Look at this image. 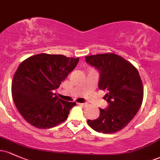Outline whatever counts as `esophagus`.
I'll use <instances>...</instances> for the list:
<instances>
[{
  "label": "esophagus",
  "mask_w": 160,
  "mask_h": 160,
  "mask_svg": "<svg viewBox=\"0 0 160 160\" xmlns=\"http://www.w3.org/2000/svg\"><path fill=\"white\" fill-rule=\"evenodd\" d=\"M78 104L80 106H81V107H85L86 106V104H84V103H78Z\"/></svg>",
  "instance_id": "1"
}]
</instances>
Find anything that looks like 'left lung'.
Listing matches in <instances>:
<instances>
[{
	"label": "left lung",
	"instance_id": "8db88e82",
	"mask_svg": "<svg viewBox=\"0 0 160 160\" xmlns=\"http://www.w3.org/2000/svg\"><path fill=\"white\" fill-rule=\"evenodd\" d=\"M86 62L100 73L98 88L106 92L107 109L100 110L96 120L87 123L98 132L111 134L127 126L140 109L144 89L138 71L133 65L114 53L86 56Z\"/></svg>",
	"mask_w": 160,
	"mask_h": 160
}]
</instances>
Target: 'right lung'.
I'll use <instances>...</instances> for the list:
<instances>
[{"label":"right lung","mask_w":160,"mask_h":160,"mask_svg":"<svg viewBox=\"0 0 160 160\" xmlns=\"http://www.w3.org/2000/svg\"><path fill=\"white\" fill-rule=\"evenodd\" d=\"M79 58L41 53L20 64L12 81V96L20 114L34 127L50 128L67 120L75 102L58 98L53 90L75 68Z\"/></svg>","instance_id":"add662e5"}]
</instances>
